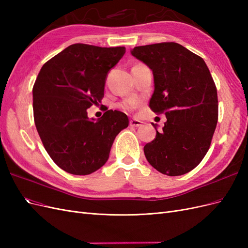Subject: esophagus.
<instances>
[{
  "mask_svg": "<svg viewBox=\"0 0 248 248\" xmlns=\"http://www.w3.org/2000/svg\"><path fill=\"white\" fill-rule=\"evenodd\" d=\"M129 124H130V126H132V127H140V126L142 125V122L140 121V120L132 119V120H130Z\"/></svg>",
  "mask_w": 248,
  "mask_h": 248,
  "instance_id": "1",
  "label": "esophagus"
}]
</instances>
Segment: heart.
<instances>
[{
	"label": "heart",
	"mask_w": 248,
	"mask_h": 248,
	"mask_svg": "<svg viewBox=\"0 0 248 248\" xmlns=\"http://www.w3.org/2000/svg\"><path fill=\"white\" fill-rule=\"evenodd\" d=\"M136 106H137V101L134 100V99H129V100H127V101L123 102V104H122L123 108H125V109L133 108Z\"/></svg>",
	"instance_id": "b5f03b06"
}]
</instances>
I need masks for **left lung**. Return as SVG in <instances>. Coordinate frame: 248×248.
<instances>
[{
  "label": "left lung",
  "instance_id": "left-lung-1",
  "mask_svg": "<svg viewBox=\"0 0 248 248\" xmlns=\"http://www.w3.org/2000/svg\"><path fill=\"white\" fill-rule=\"evenodd\" d=\"M131 55L153 72L149 106L164 112L162 130L144 147L148 162L161 174L181 176L208 152L218 119L214 80L204 60L176 42L137 46Z\"/></svg>",
  "mask_w": 248,
  "mask_h": 248
}]
</instances>
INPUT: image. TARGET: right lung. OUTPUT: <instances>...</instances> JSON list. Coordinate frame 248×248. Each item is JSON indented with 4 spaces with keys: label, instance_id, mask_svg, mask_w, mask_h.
I'll list each match as a JSON object with an SVG mask.
<instances>
[{
    "label": "right lung",
    "instance_id": "obj_1",
    "mask_svg": "<svg viewBox=\"0 0 248 248\" xmlns=\"http://www.w3.org/2000/svg\"><path fill=\"white\" fill-rule=\"evenodd\" d=\"M124 54L123 46L76 43L51 58L37 77L36 128L50 158L69 174L85 176L104 166L118 133L129 124L119 110L108 109L97 120L87 112L101 103L108 74Z\"/></svg>",
    "mask_w": 248,
    "mask_h": 248
}]
</instances>
